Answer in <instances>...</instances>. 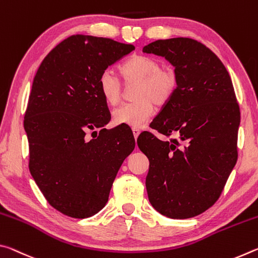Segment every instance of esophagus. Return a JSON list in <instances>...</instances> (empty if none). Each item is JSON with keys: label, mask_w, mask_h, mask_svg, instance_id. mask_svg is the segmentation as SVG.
I'll return each mask as SVG.
<instances>
[{"label": "esophagus", "mask_w": 258, "mask_h": 258, "mask_svg": "<svg viewBox=\"0 0 258 258\" xmlns=\"http://www.w3.org/2000/svg\"><path fill=\"white\" fill-rule=\"evenodd\" d=\"M133 131V135H134V139L137 140L138 139V137L140 135V130L139 128H133L132 130Z\"/></svg>", "instance_id": "esophagus-1"}]
</instances>
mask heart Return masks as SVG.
I'll return each mask as SVG.
<instances>
[{"label":"heart","mask_w":258,"mask_h":258,"mask_svg":"<svg viewBox=\"0 0 258 258\" xmlns=\"http://www.w3.org/2000/svg\"><path fill=\"white\" fill-rule=\"evenodd\" d=\"M125 84L137 83L133 98L135 101L121 104L112 112L117 125L141 128L155 112L157 106H165L177 90V74L172 67L160 66L156 58L135 54L119 67ZM98 91L109 106L118 103L123 95V84L110 69L103 71L98 78Z\"/></svg>","instance_id":"obj_1"}]
</instances>
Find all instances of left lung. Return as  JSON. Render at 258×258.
I'll return each mask as SVG.
<instances>
[{
	"mask_svg": "<svg viewBox=\"0 0 258 258\" xmlns=\"http://www.w3.org/2000/svg\"><path fill=\"white\" fill-rule=\"evenodd\" d=\"M168 60L177 74L175 94L151 121L169 137L161 141L140 134L138 146L148 159L149 202L169 218H190L220 198L238 159L239 104L228 71L203 43L187 37L158 40L143 47Z\"/></svg>",
	"mask_w": 258,
	"mask_h": 258,
	"instance_id": "8db88e82",
	"label": "left lung"
}]
</instances>
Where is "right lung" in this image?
Here are the masks:
<instances>
[{"label": "right lung", "mask_w": 258, "mask_h": 258, "mask_svg": "<svg viewBox=\"0 0 258 258\" xmlns=\"http://www.w3.org/2000/svg\"><path fill=\"white\" fill-rule=\"evenodd\" d=\"M133 50L110 38L73 35L51 50L34 77L24 120L28 167L47 203L64 215L101 211L134 150L128 127L103 128L111 116L98 91L100 74Z\"/></svg>", "instance_id": "1"}]
</instances>
